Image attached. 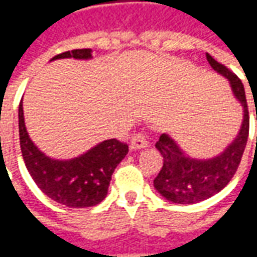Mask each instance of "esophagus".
Here are the masks:
<instances>
[{
  "label": "esophagus",
  "instance_id": "obj_1",
  "mask_svg": "<svg viewBox=\"0 0 257 257\" xmlns=\"http://www.w3.org/2000/svg\"><path fill=\"white\" fill-rule=\"evenodd\" d=\"M147 146H149V142L146 139L145 135L136 134L131 142V150H140V149H145Z\"/></svg>",
  "mask_w": 257,
  "mask_h": 257
}]
</instances>
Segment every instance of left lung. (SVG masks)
<instances>
[{"mask_svg":"<svg viewBox=\"0 0 257 257\" xmlns=\"http://www.w3.org/2000/svg\"><path fill=\"white\" fill-rule=\"evenodd\" d=\"M210 67L228 79L234 96L243 107V119L237 138L223 153L208 160L191 158L167 134H162L156 143L164 162L160 173L154 179V187L164 198L175 204H197L209 198L226 187L237 172L249 135V111L245 89L231 70L216 62L206 53ZM257 119V118H256Z\"/></svg>","mask_w":257,"mask_h":257,"instance_id":"obj_1","label":"left lung"}]
</instances>
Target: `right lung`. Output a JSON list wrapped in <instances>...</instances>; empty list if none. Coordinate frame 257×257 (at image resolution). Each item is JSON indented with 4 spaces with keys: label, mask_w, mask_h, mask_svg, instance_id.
<instances>
[{
    "label": "right lung",
    "mask_w": 257,
    "mask_h": 257,
    "mask_svg": "<svg viewBox=\"0 0 257 257\" xmlns=\"http://www.w3.org/2000/svg\"><path fill=\"white\" fill-rule=\"evenodd\" d=\"M92 59V49H74L56 59ZM19 138L26 168L38 189L49 198L68 208H88L107 195L115 168L128 154V145L117 139L101 142L82 156L71 160H53L37 147L27 134L23 104H19Z\"/></svg>",
    "instance_id": "add662e5"
}]
</instances>
